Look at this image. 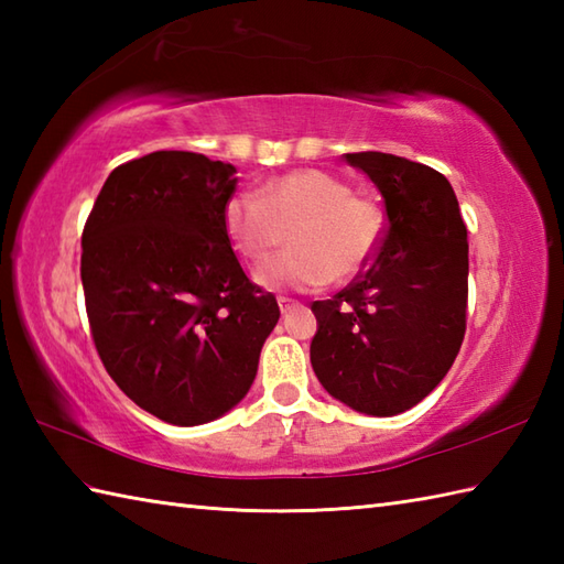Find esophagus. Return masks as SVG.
<instances>
[{
    "mask_svg": "<svg viewBox=\"0 0 564 564\" xmlns=\"http://www.w3.org/2000/svg\"><path fill=\"white\" fill-rule=\"evenodd\" d=\"M279 307H281V313L285 315V313H289V310H293V307H297V303L295 301H291V297H279Z\"/></svg>",
    "mask_w": 564,
    "mask_h": 564,
    "instance_id": "obj_1",
    "label": "esophagus"
}]
</instances>
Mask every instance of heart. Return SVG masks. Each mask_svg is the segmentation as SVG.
<instances>
[{
  "instance_id": "b5f03b06",
  "label": "heart",
  "mask_w": 564,
  "mask_h": 564,
  "mask_svg": "<svg viewBox=\"0 0 564 564\" xmlns=\"http://www.w3.org/2000/svg\"><path fill=\"white\" fill-rule=\"evenodd\" d=\"M225 232L239 254L263 261L291 230L293 251L257 271L269 291H317L346 281L373 257L382 232L376 203L351 196L349 184L322 170H295L275 176L259 194L227 200Z\"/></svg>"
}]
</instances>
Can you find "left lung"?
<instances>
[{"label": "left lung", "instance_id": "obj_1", "mask_svg": "<svg viewBox=\"0 0 564 564\" xmlns=\"http://www.w3.org/2000/svg\"><path fill=\"white\" fill-rule=\"evenodd\" d=\"M386 200L378 254L332 301H315L310 364L334 400L394 416L446 378L465 337L467 230L448 178L386 152H354Z\"/></svg>", "mask_w": 564, "mask_h": 564}]
</instances>
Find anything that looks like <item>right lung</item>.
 Returning <instances> with one entry per match:
<instances>
[{"label":"right lung","instance_id":"right-lung-1","mask_svg":"<svg viewBox=\"0 0 564 564\" xmlns=\"http://www.w3.org/2000/svg\"><path fill=\"white\" fill-rule=\"evenodd\" d=\"M232 164L160 150L106 178L82 232V285L101 361L130 400L174 426L242 402L279 303L225 232Z\"/></svg>","mask_w":564,"mask_h":564}]
</instances>
